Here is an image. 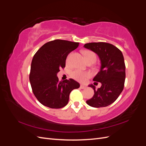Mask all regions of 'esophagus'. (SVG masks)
I'll use <instances>...</instances> for the list:
<instances>
[{"label":"esophagus","mask_w":146,"mask_h":146,"mask_svg":"<svg viewBox=\"0 0 146 146\" xmlns=\"http://www.w3.org/2000/svg\"><path fill=\"white\" fill-rule=\"evenodd\" d=\"M80 88H81V89H85V88H86L85 85H80Z\"/></svg>","instance_id":"34e87169"}]
</instances>
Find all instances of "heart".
Returning <instances> with one entry per match:
<instances>
[{"label":"heart","mask_w":146,"mask_h":146,"mask_svg":"<svg viewBox=\"0 0 146 146\" xmlns=\"http://www.w3.org/2000/svg\"><path fill=\"white\" fill-rule=\"evenodd\" d=\"M83 54L84 56H85V58L86 60V61L90 62V61H96V55L94 54L93 52L91 50H83ZM70 56H71V54H69L68 56L67 61H68L69 60V58ZM90 74L88 72H84L81 71L80 70H75L71 73V77L76 79V80L80 81V82H83L86 80L87 77H89Z\"/></svg>","instance_id":"heart-1"}]
</instances>
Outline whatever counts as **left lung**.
Returning a JSON list of instances; mask_svg holds the SVG:
<instances>
[{"mask_svg":"<svg viewBox=\"0 0 146 146\" xmlns=\"http://www.w3.org/2000/svg\"><path fill=\"white\" fill-rule=\"evenodd\" d=\"M84 47L96 53L101 64L100 71L93 78L102 84L101 87L96 90L92 84L88 85L94 94L86 104L94 108L107 107L117 99L124 86L125 66L122 53L113 44L103 42L86 43Z\"/></svg>","mask_w":146,"mask_h":146,"instance_id":"1","label":"left lung"}]
</instances>
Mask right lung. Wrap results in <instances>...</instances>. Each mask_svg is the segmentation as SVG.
I'll return each mask as SVG.
<instances>
[{
    "label": "right lung",
    "instance_id": "right-lung-1",
    "mask_svg": "<svg viewBox=\"0 0 146 146\" xmlns=\"http://www.w3.org/2000/svg\"><path fill=\"white\" fill-rule=\"evenodd\" d=\"M79 42L61 39L44 44L35 54L31 64L29 80L38 100L50 108H61L68 104L69 94L80 84L72 78L58 81L57 74L64 68L70 52Z\"/></svg>",
    "mask_w": 146,
    "mask_h": 146
}]
</instances>
